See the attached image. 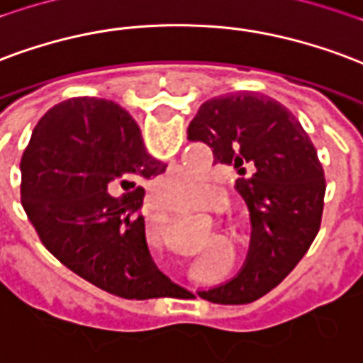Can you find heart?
I'll list each match as a JSON object with an SVG mask.
<instances>
[{
	"instance_id": "obj_1",
	"label": "heart",
	"mask_w": 363,
	"mask_h": 363,
	"mask_svg": "<svg viewBox=\"0 0 363 363\" xmlns=\"http://www.w3.org/2000/svg\"><path fill=\"white\" fill-rule=\"evenodd\" d=\"M216 194V186L206 173L194 169H182L165 177L160 184V196H173L184 211L206 208Z\"/></svg>"
}]
</instances>
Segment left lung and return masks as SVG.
Wrapping results in <instances>:
<instances>
[{"label":"left lung","mask_w":363,"mask_h":363,"mask_svg":"<svg viewBox=\"0 0 363 363\" xmlns=\"http://www.w3.org/2000/svg\"><path fill=\"white\" fill-rule=\"evenodd\" d=\"M186 133L190 142L211 147L213 163L233 165L240 174L235 190L252 225L240 271L202 291L203 298L221 304L257 300L296 267L318 235L325 196L318 152L283 104L254 92L203 101Z\"/></svg>","instance_id":"1"}]
</instances>
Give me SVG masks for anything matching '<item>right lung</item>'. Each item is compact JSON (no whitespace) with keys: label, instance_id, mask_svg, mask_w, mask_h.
Wrapping results in <instances>:
<instances>
[{"label":"right lung","instance_id":"obj_1","mask_svg":"<svg viewBox=\"0 0 363 363\" xmlns=\"http://www.w3.org/2000/svg\"><path fill=\"white\" fill-rule=\"evenodd\" d=\"M121 106L72 98L38 121L21 160V202L45 248L88 283L128 300L182 286L155 265L136 182L165 171ZM125 194L113 199L115 191Z\"/></svg>","mask_w":363,"mask_h":363}]
</instances>
